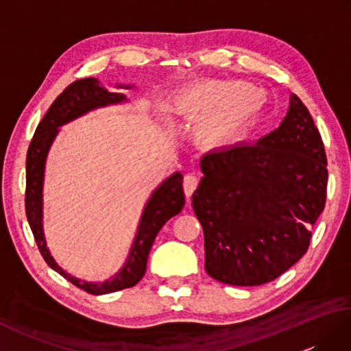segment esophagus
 Returning <instances> with one entry per match:
<instances>
[{"instance_id": "obj_1", "label": "esophagus", "mask_w": 351, "mask_h": 351, "mask_svg": "<svg viewBox=\"0 0 351 351\" xmlns=\"http://www.w3.org/2000/svg\"><path fill=\"white\" fill-rule=\"evenodd\" d=\"M197 178L195 175H185L184 176V193L185 196H187V199L190 200L191 195L195 193V190L197 189Z\"/></svg>"}]
</instances>
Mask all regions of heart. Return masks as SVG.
Instances as JSON below:
<instances>
[{
    "instance_id": "b5f03b06",
    "label": "heart",
    "mask_w": 351,
    "mask_h": 351,
    "mask_svg": "<svg viewBox=\"0 0 351 351\" xmlns=\"http://www.w3.org/2000/svg\"><path fill=\"white\" fill-rule=\"evenodd\" d=\"M259 87L240 81L206 80L184 88L171 107L190 116H202L197 136L208 145L232 141L247 131L264 108Z\"/></svg>"
}]
</instances>
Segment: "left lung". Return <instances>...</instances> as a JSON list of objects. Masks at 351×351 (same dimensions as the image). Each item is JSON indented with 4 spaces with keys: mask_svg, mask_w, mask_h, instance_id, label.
<instances>
[{
    "mask_svg": "<svg viewBox=\"0 0 351 351\" xmlns=\"http://www.w3.org/2000/svg\"><path fill=\"white\" fill-rule=\"evenodd\" d=\"M191 204L204 229L205 270L215 280L258 287L293 267L324 210L327 158L297 95L279 128L255 145L214 149Z\"/></svg>",
    "mask_w": 351,
    "mask_h": 351,
    "instance_id": "1",
    "label": "left lung"
}]
</instances>
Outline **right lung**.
Wrapping results in <instances>:
<instances>
[{"instance_id":"add662e5","label":"right lung","mask_w":351,"mask_h":351,"mask_svg":"<svg viewBox=\"0 0 351 351\" xmlns=\"http://www.w3.org/2000/svg\"><path fill=\"white\" fill-rule=\"evenodd\" d=\"M130 88V86H119ZM126 101V96L122 93H111L99 86V81L95 78H83L73 81L64 90L57 96L56 101L43 116L40 123L37 125L32 143L27 152V187H25V214L34 235L37 247L42 256L52 270L60 273L66 280L75 285L86 293L93 295L114 293L125 288H131L138 283L146 271L147 256L151 252L152 243L156 234L164 226L169 219L180 214L185 204L182 190V175L180 171L167 178L158 189H156L141 214V220L136 240L126 259L123 268L113 279L102 283H92L80 280L73 276L63 271V268L49 255L45 243L42 229V185H43V170L45 160L49 151V146L54 141L58 126L68 123L78 116H83L87 111L98 107H106L110 104H117Z\"/></svg>"}]
</instances>
